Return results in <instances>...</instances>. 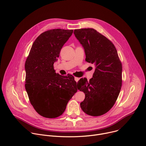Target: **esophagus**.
I'll list each match as a JSON object with an SVG mask.
<instances>
[{"label":"esophagus","instance_id":"obj_1","mask_svg":"<svg viewBox=\"0 0 146 146\" xmlns=\"http://www.w3.org/2000/svg\"><path fill=\"white\" fill-rule=\"evenodd\" d=\"M74 79H75V80L76 82H78V81L79 80V78H77V77H75Z\"/></svg>","mask_w":146,"mask_h":146}]
</instances>
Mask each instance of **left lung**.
Returning <instances> with one entry per match:
<instances>
[{
    "instance_id": "1",
    "label": "left lung",
    "mask_w": 146,
    "mask_h": 146,
    "mask_svg": "<svg viewBox=\"0 0 146 146\" xmlns=\"http://www.w3.org/2000/svg\"><path fill=\"white\" fill-rule=\"evenodd\" d=\"M75 37L84 48L86 61L94 64L93 78L78 81V89L85 98L82 110L92 116L108 112L117 100L122 85V65L114 45L94 29H75Z\"/></svg>"
}]
</instances>
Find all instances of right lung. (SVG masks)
<instances>
[{"instance_id":"obj_1","label":"right lung","mask_w":146,"mask_h":146,"mask_svg":"<svg viewBox=\"0 0 146 146\" xmlns=\"http://www.w3.org/2000/svg\"><path fill=\"white\" fill-rule=\"evenodd\" d=\"M72 30L46 31L35 41L25 62V89L36 111L46 118L62 115L78 90L74 76H62L54 70L64 44Z\"/></svg>"}]
</instances>
